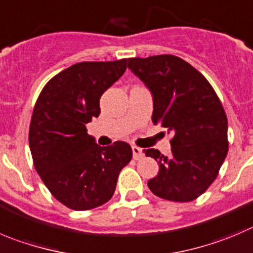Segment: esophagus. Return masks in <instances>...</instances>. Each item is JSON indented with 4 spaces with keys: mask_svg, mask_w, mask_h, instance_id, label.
I'll return each mask as SVG.
<instances>
[{
    "mask_svg": "<svg viewBox=\"0 0 253 253\" xmlns=\"http://www.w3.org/2000/svg\"><path fill=\"white\" fill-rule=\"evenodd\" d=\"M132 155H133V160L138 161V160H142L145 153H143L142 148L137 147V146H132Z\"/></svg>",
    "mask_w": 253,
    "mask_h": 253,
    "instance_id": "esophagus-1",
    "label": "esophagus"
}]
</instances>
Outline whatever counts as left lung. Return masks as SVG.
<instances>
[{
	"label": "left lung",
	"instance_id": "left-lung-1",
	"mask_svg": "<svg viewBox=\"0 0 253 253\" xmlns=\"http://www.w3.org/2000/svg\"><path fill=\"white\" fill-rule=\"evenodd\" d=\"M127 66L152 93V122L173 136L169 157L145 150L160 167L148 187L164 200L193 201L216 180L227 156L222 103L204 75L177 56L128 58Z\"/></svg>",
	"mask_w": 253,
	"mask_h": 253
}]
</instances>
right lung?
<instances>
[{"label": "right lung", "instance_id": "right-lung-1", "mask_svg": "<svg viewBox=\"0 0 253 253\" xmlns=\"http://www.w3.org/2000/svg\"><path fill=\"white\" fill-rule=\"evenodd\" d=\"M127 60L80 62L52 77L31 117L35 169L52 196L75 211L110 201L121 169L131 161L124 141L101 147L86 124L101 113L100 98L126 71Z\"/></svg>", "mask_w": 253, "mask_h": 253}]
</instances>
